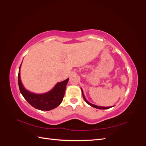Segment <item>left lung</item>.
Returning <instances> with one entry per match:
<instances>
[{
  "mask_svg": "<svg viewBox=\"0 0 146 146\" xmlns=\"http://www.w3.org/2000/svg\"><path fill=\"white\" fill-rule=\"evenodd\" d=\"M81 90H82V95H83V99H84V100H85V102H86L88 105H90V106H91V107H94V108H98V109H100V110L108 109V108H111V107H113V106H112V107H100V106H98V105H94V104H92L90 103V102H88V101L86 100V99L85 98V95H84V94H83V90L82 89V88H81Z\"/></svg>",
  "mask_w": 146,
  "mask_h": 146,
  "instance_id": "8db88e82",
  "label": "left lung"
}]
</instances>
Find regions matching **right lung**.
Listing matches in <instances>:
<instances>
[{
	"label": "right lung",
	"mask_w": 146,
	"mask_h": 146,
	"mask_svg": "<svg viewBox=\"0 0 146 146\" xmlns=\"http://www.w3.org/2000/svg\"><path fill=\"white\" fill-rule=\"evenodd\" d=\"M21 66V64L19 69L18 84L21 93L25 99L34 108L42 111H49L59 106L63 99L69 78L57 83L50 91L46 93L35 94L26 90L22 83L20 76Z\"/></svg>",
	"instance_id": "1"
}]
</instances>
